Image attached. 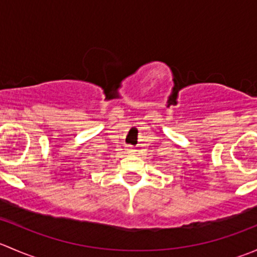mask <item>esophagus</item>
<instances>
[{
	"instance_id": "34e87169",
	"label": "esophagus",
	"mask_w": 257,
	"mask_h": 257,
	"mask_svg": "<svg viewBox=\"0 0 257 257\" xmlns=\"http://www.w3.org/2000/svg\"><path fill=\"white\" fill-rule=\"evenodd\" d=\"M128 152H129V153H133L134 149H133V148H132V147H128Z\"/></svg>"
}]
</instances>
